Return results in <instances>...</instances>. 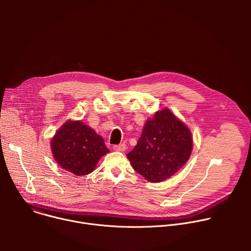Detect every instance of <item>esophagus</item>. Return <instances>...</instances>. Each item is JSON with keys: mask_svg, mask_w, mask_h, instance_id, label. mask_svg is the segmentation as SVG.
<instances>
[{"mask_svg": "<svg viewBox=\"0 0 251 251\" xmlns=\"http://www.w3.org/2000/svg\"><path fill=\"white\" fill-rule=\"evenodd\" d=\"M113 150L117 151V152H124L126 150V146L125 144H119V145H114L113 146Z\"/></svg>", "mask_w": 251, "mask_h": 251, "instance_id": "esophagus-1", "label": "esophagus"}]
</instances>
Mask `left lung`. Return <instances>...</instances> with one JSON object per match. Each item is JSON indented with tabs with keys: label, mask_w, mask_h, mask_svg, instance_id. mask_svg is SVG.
Here are the masks:
<instances>
[{
	"label": "left lung",
	"mask_w": 251,
	"mask_h": 251,
	"mask_svg": "<svg viewBox=\"0 0 251 251\" xmlns=\"http://www.w3.org/2000/svg\"><path fill=\"white\" fill-rule=\"evenodd\" d=\"M192 150L190 129L166 108L146 121L137 145L127 157L134 170L148 182L160 183L187 163Z\"/></svg>",
	"instance_id": "8db88e82"
}]
</instances>
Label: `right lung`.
Segmentation results:
<instances>
[{"label": "right lung", "mask_w": 251, "mask_h": 251, "mask_svg": "<svg viewBox=\"0 0 251 251\" xmlns=\"http://www.w3.org/2000/svg\"><path fill=\"white\" fill-rule=\"evenodd\" d=\"M55 162L75 176L94 171L100 158L109 153L103 138L81 121H67L50 141Z\"/></svg>", "instance_id": "add662e5"}]
</instances>
